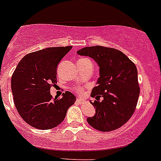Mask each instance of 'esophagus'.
Masks as SVG:
<instances>
[{"instance_id": "esophagus-1", "label": "esophagus", "mask_w": 161, "mask_h": 161, "mask_svg": "<svg viewBox=\"0 0 161 161\" xmlns=\"http://www.w3.org/2000/svg\"><path fill=\"white\" fill-rule=\"evenodd\" d=\"M76 102L79 104H81L84 102V100L83 99H81V98H77V99H76Z\"/></svg>"}]
</instances>
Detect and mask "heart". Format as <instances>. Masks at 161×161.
<instances>
[{
  "label": "heart",
  "mask_w": 161,
  "mask_h": 161,
  "mask_svg": "<svg viewBox=\"0 0 161 161\" xmlns=\"http://www.w3.org/2000/svg\"><path fill=\"white\" fill-rule=\"evenodd\" d=\"M83 59V60H89V59ZM78 91H79V92H80V89H79Z\"/></svg>",
  "instance_id": "heart-1"
}]
</instances>
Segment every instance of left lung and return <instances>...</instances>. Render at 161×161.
<instances>
[{"instance_id":"8db88e82","label":"left lung","mask_w":161,"mask_h":161,"mask_svg":"<svg viewBox=\"0 0 161 161\" xmlns=\"http://www.w3.org/2000/svg\"><path fill=\"white\" fill-rule=\"evenodd\" d=\"M76 53L92 58L99 67L97 85L91 93L96 100L90 102L96 113L88 118V123L104 132L119 128L130 119L137 105L139 87L136 66L114 48L86 47Z\"/></svg>"}]
</instances>
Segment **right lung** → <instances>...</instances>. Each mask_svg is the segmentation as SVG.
I'll return each mask as SVG.
<instances>
[{
    "label": "right lung",
    "instance_id": "obj_1",
    "mask_svg": "<svg viewBox=\"0 0 161 161\" xmlns=\"http://www.w3.org/2000/svg\"><path fill=\"white\" fill-rule=\"evenodd\" d=\"M72 47H47L27 54L18 63L11 78L16 109L33 127L48 130L60 124L76 97L66 91L55 99L50 89L57 83L58 64Z\"/></svg>",
    "mask_w": 161,
    "mask_h": 161
}]
</instances>
